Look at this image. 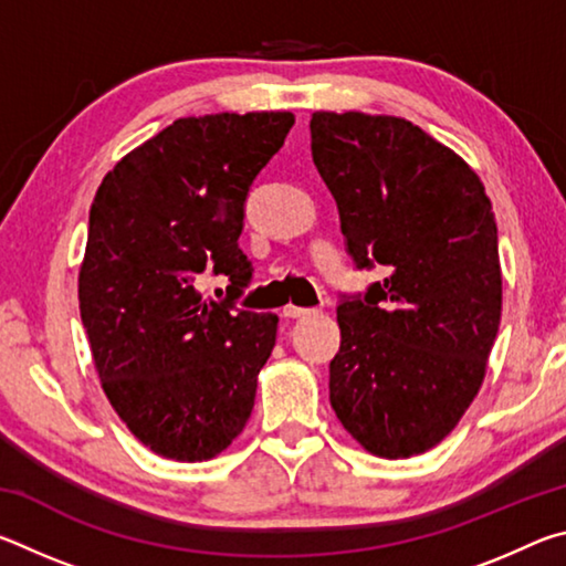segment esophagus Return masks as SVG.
I'll use <instances>...</instances> for the list:
<instances>
[{
  "label": "esophagus",
  "instance_id": "34e87169",
  "mask_svg": "<svg viewBox=\"0 0 566 566\" xmlns=\"http://www.w3.org/2000/svg\"><path fill=\"white\" fill-rule=\"evenodd\" d=\"M310 314H314V310H304V306H294V304L284 306V317L290 319H302V317H310Z\"/></svg>",
  "mask_w": 566,
  "mask_h": 566
}]
</instances>
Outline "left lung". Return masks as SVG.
<instances>
[{"label": "left lung", "instance_id": "1", "mask_svg": "<svg viewBox=\"0 0 566 566\" xmlns=\"http://www.w3.org/2000/svg\"><path fill=\"white\" fill-rule=\"evenodd\" d=\"M310 129L349 254L389 272L337 306L332 409L369 454L429 452L479 395L500 332L492 202L454 149L407 119L314 112Z\"/></svg>", "mask_w": 566, "mask_h": 566}]
</instances>
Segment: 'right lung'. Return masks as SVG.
Returning <instances> with one entry per match:
<instances>
[{"instance_id":"right-lung-1","label":"right lung","mask_w":566,"mask_h":566,"mask_svg":"<svg viewBox=\"0 0 566 566\" xmlns=\"http://www.w3.org/2000/svg\"><path fill=\"white\" fill-rule=\"evenodd\" d=\"M292 124V112L177 119L124 155L94 195L82 324L112 409L165 459L207 462L254 409L280 317L205 300L197 276L212 266L232 296L247 286L244 199Z\"/></svg>"}]
</instances>
